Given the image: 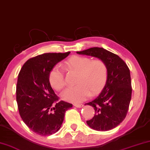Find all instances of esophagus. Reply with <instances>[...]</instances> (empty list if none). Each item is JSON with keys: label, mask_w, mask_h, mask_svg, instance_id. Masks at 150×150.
Wrapping results in <instances>:
<instances>
[{"label": "esophagus", "mask_w": 150, "mask_h": 150, "mask_svg": "<svg viewBox=\"0 0 150 150\" xmlns=\"http://www.w3.org/2000/svg\"><path fill=\"white\" fill-rule=\"evenodd\" d=\"M74 107H76V108H79L83 107V105H82V104H79V103H75V104H74Z\"/></svg>", "instance_id": "obj_1"}]
</instances>
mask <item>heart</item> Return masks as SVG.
I'll list each match as a JSON object with an SVG mask.
<instances>
[{"label": "heart", "instance_id": "1", "mask_svg": "<svg viewBox=\"0 0 150 150\" xmlns=\"http://www.w3.org/2000/svg\"><path fill=\"white\" fill-rule=\"evenodd\" d=\"M69 71L78 73L76 86L70 87L62 93V98L71 103H79L91 95L101 91L108 79V67L101 59L92 60L89 57L74 56L65 64ZM51 85L57 91H62L66 86L64 74L59 66H54L49 73Z\"/></svg>", "mask_w": 150, "mask_h": 150}]
</instances>
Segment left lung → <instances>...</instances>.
<instances>
[{"label":"left lung","mask_w":150,"mask_h":150,"mask_svg":"<svg viewBox=\"0 0 150 150\" xmlns=\"http://www.w3.org/2000/svg\"><path fill=\"white\" fill-rule=\"evenodd\" d=\"M76 53L103 60L108 67L107 81L101 93L93 101L85 103L95 110L94 117L86 121V124L99 131L114 129L125 118L131 99L129 69L118 55L103 48L93 47Z\"/></svg>","instance_id":"1"}]
</instances>
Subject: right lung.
<instances>
[{
	"instance_id": "obj_1",
	"label": "right lung",
	"mask_w": 150,
	"mask_h": 150,
	"mask_svg": "<svg viewBox=\"0 0 150 150\" xmlns=\"http://www.w3.org/2000/svg\"><path fill=\"white\" fill-rule=\"evenodd\" d=\"M70 53L38 55L28 59L19 73L16 100L19 114L23 122L40 135H51L59 131L65 113L72 107L66 101H58L49 80L52 68Z\"/></svg>"
}]
</instances>
